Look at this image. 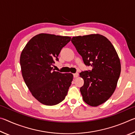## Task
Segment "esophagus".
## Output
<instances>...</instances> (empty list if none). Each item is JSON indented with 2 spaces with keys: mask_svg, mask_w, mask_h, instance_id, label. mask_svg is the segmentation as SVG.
I'll list each match as a JSON object with an SVG mask.
<instances>
[{
  "mask_svg": "<svg viewBox=\"0 0 135 135\" xmlns=\"http://www.w3.org/2000/svg\"><path fill=\"white\" fill-rule=\"evenodd\" d=\"M73 76H74V78H76V77H78V76H79V73H74V74H73Z\"/></svg>",
  "mask_w": 135,
  "mask_h": 135,
  "instance_id": "34e87169",
  "label": "esophagus"
}]
</instances>
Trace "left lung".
I'll list each match as a JSON object with an SVG mask.
<instances>
[{"label": "left lung", "instance_id": "obj_1", "mask_svg": "<svg viewBox=\"0 0 135 135\" xmlns=\"http://www.w3.org/2000/svg\"><path fill=\"white\" fill-rule=\"evenodd\" d=\"M71 42L84 64L92 67L80 73L84 80L80 90L83 99L97 107L111 97L117 86L121 73L118 54L110 41L99 34L73 37Z\"/></svg>", "mask_w": 135, "mask_h": 135}]
</instances>
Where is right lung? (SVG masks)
<instances>
[{
  "label": "right lung",
  "mask_w": 135,
  "mask_h": 135,
  "mask_svg": "<svg viewBox=\"0 0 135 135\" xmlns=\"http://www.w3.org/2000/svg\"><path fill=\"white\" fill-rule=\"evenodd\" d=\"M71 40L68 36L41 33L27 43L20 56L22 77L32 95L46 105H55L65 99L71 84V73L53 70L55 61Z\"/></svg>",
  "instance_id": "1"
}]
</instances>
